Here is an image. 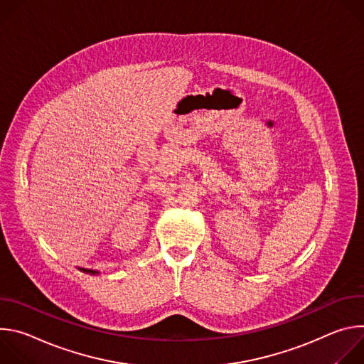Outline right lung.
Listing matches in <instances>:
<instances>
[{"label": "right lung", "mask_w": 364, "mask_h": 364, "mask_svg": "<svg viewBox=\"0 0 364 364\" xmlns=\"http://www.w3.org/2000/svg\"><path fill=\"white\" fill-rule=\"evenodd\" d=\"M87 272H90V274H97V272H95V271H87Z\"/></svg>", "instance_id": "obj_1"}]
</instances>
